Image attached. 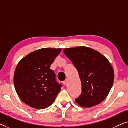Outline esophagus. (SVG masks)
Listing matches in <instances>:
<instances>
[{"mask_svg":"<svg viewBox=\"0 0 128 128\" xmlns=\"http://www.w3.org/2000/svg\"><path fill=\"white\" fill-rule=\"evenodd\" d=\"M67 83H68V80L67 79H66V80H64V81L63 82V84H64V85H66V84H67Z\"/></svg>","mask_w":128,"mask_h":128,"instance_id":"1","label":"esophagus"}]
</instances>
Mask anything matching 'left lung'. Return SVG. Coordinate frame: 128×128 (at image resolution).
Returning a JSON list of instances; mask_svg holds the SVG:
<instances>
[{"label": "left lung", "mask_w": 128, "mask_h": 128, "mask_svg": "<svg viewBox=\"0 0 128 128\" xmlns=\"http://www.w3.org/2000/svg\"><path fill=\"white\" fill-rule=\"evenodd\" d=\"M64 52L78 70L81 80L82 91L76 102L85 108L102 102L114 80L113 68L108 59L97 50L83 46L65 48Z\"/></svg>", "instance_id": "8db88e82"}]
</instances>
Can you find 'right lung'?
<instances>
[{
	"label": "right lung",
	"mask_w": 128,
	"mask_h": 128,
	"mask_svg": "<svg viewBox=\"0 0 128 128\" xmlns=\"http://www.w3.org/2000/svg\"><path fill=\"white\" fill-rule=\"evenodd\" d=\"M61 50L60 48H42L18 62L14 74V85L25 104L44 109L53 103L62 85L56 80L50 67Z\"/></svg>",
	"instance_id": "obj_1"
}]
</instances>
